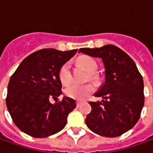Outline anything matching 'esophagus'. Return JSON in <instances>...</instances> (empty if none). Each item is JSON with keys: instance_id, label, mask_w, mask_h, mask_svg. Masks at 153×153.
Here are the masks:
<instances>
[{"instance_id": "34e87169", "label": "esophagus", "mask_w": 153, "mask_h": 153, "mask_svg": "<svg viewBox=\"0 0 153 153\" xmlns=\"http://www.w3.org/2000/svg\"><path fill=\"white\" fill-rule=\"evenodd\" d=\"M76 105H77V107H79V105H80V101H76Z\"/></svg>"}]
</instances>
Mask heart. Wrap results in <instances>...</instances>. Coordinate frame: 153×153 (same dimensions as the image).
Returning a JSON list of instances; mask_svg holds the SVG:
<instances>
[{
	"label": "heart",
	"instance_id": "1",
	"mask_svg": "<svg viewBox=\"0 0 153 153\" xmlns=\"http://www.w3.org/2000/svg\"><path fill=\"white\" fill-rule=\"evenodd\" d=\"M78 63L81 66L85 69L86 71L89 73V79L92 81H97L98 76L95 73L97 71V62L91 58V56H82L78 59ZM59 79L63 85H68L72 81V74L71 71V64L66 62L59 71ZM95 88L91 83L84 84V85H79V84H72L69 86L65 89V93L67 97L73 98L75 100H82L87 97L94 91Z\"/></svg>",
	"mask_w": 153,
	"mask_h": 153
}]
</instances>
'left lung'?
I'll list each match as a JSON object with an SVG mask.
<instances>
[{"label":"left lung","mask_w":153,"mask_h":153,"mask_svg":"<svg viewBox=\"0 0 153 153\" xmlns=\"http://www.w3.org/2000/svg\"><path fill=\"white\" fill-rule=\"evenodd\" d=\"M79 53L101 58L105 69V82L95 93L103 100L89 102L91 111L86 124L101 136L122 135L140 119L144 105L143 77L134 61L115 45L82 48Z\"/></svg>","instance_id":"1"}]
</instances>
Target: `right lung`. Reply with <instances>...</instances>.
Masks as SVG:
<instances>
[{
  "mask_svg": "<svg viewBox=\"0 0 153 153\" xmlns=\"http://www.w3.org/2000/svg\"><path fill=\"white\" fill-rule=\"evenodd\" d=\"M77 51L40 49L27 56L13 74L5 101L13 122L22 132L45 138L65 127L75 100L64 97L52 104L50 100L62 93L60 69Z\"/></svg>",
  "mask_w": 153,
  "mask_h": 153,
  "instance_id": "obj_1",
  "label": "right lung"
}]
</instances>
